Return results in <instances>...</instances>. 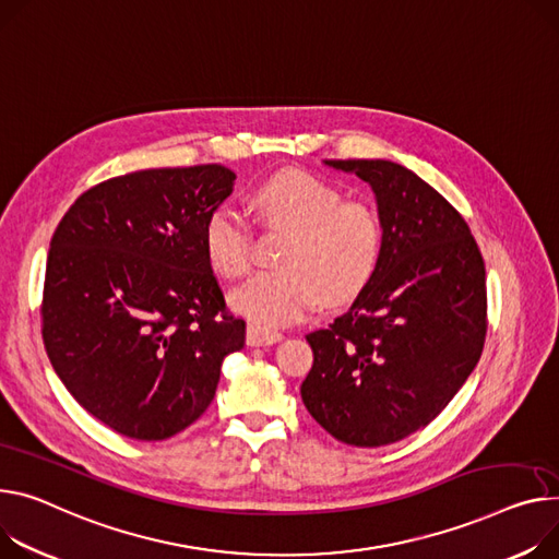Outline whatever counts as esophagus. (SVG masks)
Masks as SVG:
<instances>
[{"label": "esophagus", "instance_id": "obj_1", "mask_svg": "<svg viewBox=\"0 0 559 559\" xmlns=\"http://www.w3.org/2000/svg\"><path fill=\"white\" fill-rule=\"evenodd\" d=\"M282 337H284L282 333L264 329L260 324H248V329H246L248 347H269V345H275V342H280Z\"/></svg>", "mask_w": 559, "mask_h": 559}]
</instances>
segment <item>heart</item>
<instances>
[{"mask_svg": "<svg viewBox=\"0 0 559 559\" xmlns=\"http://www.w3.org/2000/svg\"><path fill=\"white\" fill-rule=\"evenodd\" d=\"M266 226L288 230L282 271L254 275L237 288L230 305L252 324L286 326L326 305L354 299L373 277L382 254L378 212L302 169H284L252 192ZM207 262L226 280H239L252 266V230L233 207L210 212L203 228Z\"/></svg>", "mask_w": 559, "mask_h": 559, "instance_id": "heart-1", "label": "heart"}]
</instances>
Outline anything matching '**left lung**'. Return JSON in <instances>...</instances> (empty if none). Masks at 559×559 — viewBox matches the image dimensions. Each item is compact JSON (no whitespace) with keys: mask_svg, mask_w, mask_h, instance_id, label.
I'll return each mask as SVG.
<instances>
[{"mask_svg":"<svg viewBox=\"0 0 559 559\" xmlns=\"http://www.w3.org/2000/svg\"><path fill=\"white\" fill-rule=\"evenodd\" d=\"M376 194L382 254L352 309L307 335L302 401L347 445L396 443L432 423L486 342V266L459 210L392 160H326Z\"/></svg>","mask_w":559,"mask_h":559,"instance_id":"8db88e82","label":"left lung"}]
</instances>
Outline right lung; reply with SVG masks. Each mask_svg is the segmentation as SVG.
Here are the masks:
<instances>
[{"instance_id":"1","label":"right lung","mask_w":559,"mask_h":559,"mask_svg":"<svg viewBox=\"0 0 559 559\" xmlns=\"http://www.w3.org/2000/svg\"><path fill=\"white\" fill-rule=\"evenodd\" d=\"M224 165L114 177L75 199L47 257L41 337L69 394L114 432L163 441L212 403L246 322L203 246L233 192Z\"/></svg>"}]
</instances>
